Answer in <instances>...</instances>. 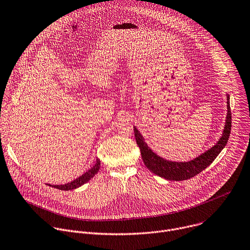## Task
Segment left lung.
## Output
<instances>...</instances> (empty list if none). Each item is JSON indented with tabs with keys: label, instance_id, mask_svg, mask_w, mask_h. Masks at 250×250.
Returning <instances> with one entry per match:
<instances>
[{
	"label": "left lung",
	"instance_id": "left-lung-1",
	"mask_svg": "<svg viewBox=\"0 0 250 250\" xmlns=\"http://www.w3.org/2000/svg\"><path fill=\"white\" fill-rule=\"evenodd\" d=\"M227 107L228 113L226 117L225 128L220 140L215 146L209 148L208 151L189 162H171L158 156L145 142V139L140 131L136 127H134L136 142L140 147L141 156L145 166L153 173L165 179L173 181L186 180L203 171L219 156L229 138L231 129V112L229 106V93H227Z\"/></svg>",
	"mask_w": 250,
	"mask_h": 250
}]
</instances>
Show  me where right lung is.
<instances>
[{
	"label": "right lung",
	"instance_id": "right-lung-1",
	"mask_svg": "<svg viewBox=\"0 0 250 250\" xmlns=\"http://www.w3.org/2000/svg\"><path fill=\"white\" fill-rule=\"evenodd\" d=\"M99 167H101V160L96 159V163H95V165L91 168H89L87 171H85L83 174H82L78 178L74 179L73 181H71L69 183L61 184V185H51V184H47V185L52 186V187L60 189V190H67V191L68 190L76 189V188L83 185L87 181H89L97 173V171L99 170Z\"/></svg>",
	"mask_w": 250,
	"mask_h": 250
}]
</instances>
